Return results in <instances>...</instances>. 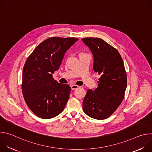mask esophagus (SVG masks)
<instances>
[{
    "label": "esophagus",
    "instance_id": "esophagus-1",
    "mask_svg": "<svg viewBox=\"0 0 152 152\" xmlns=\"http://www.w3.org/2000/svg\"><path fill=\"white\" fill-rule=\"evenodd\" d=\"M78 88H79V86H77V85H72L71 86V88H72V90H76V89H77Z\"/></svg>",
    "mask_w": 152,
    "mask_h": 152
}]
</instances>
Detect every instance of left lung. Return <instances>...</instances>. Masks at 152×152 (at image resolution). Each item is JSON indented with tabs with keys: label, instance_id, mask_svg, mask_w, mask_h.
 <instances>
[{
	"label": "left lung",
	"instance_id": "8db88e82",
	"mask_svg": "<svg viewBox=\"0 0 152 152\" xmlns=\"http://www.w3.org/2000/svg\"><path fill=\"white\" fill-rule=\"evenodd\" d=\"M91 50L93 70L100 77L98 87L87 90L83 100V110L89 117L103 120L110 117L121 103L127 86V75L118 51L99 38L82 39Z\"/></svg>",
	"mask_w": 152,
	"mask_h": 152
}]
</instances>
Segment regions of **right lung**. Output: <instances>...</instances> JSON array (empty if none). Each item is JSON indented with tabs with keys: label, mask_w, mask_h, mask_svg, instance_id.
Here are the masks:
<instances>
[{
	"label": "right lung",
	"mask_w": 152,
	"mask_h": 152,
	"mask_svg": "<svg viewBox=\"0 0 152 152\" xmlns=\"http://www.w3.org/2000/svg\"><path fill=\"white\" fill-rule=\"evenodd\" d=\"M78 40L74 37H50L34 49L27 58L21 89L25 101L37 116L49 119L64 110L71 87L58 83L52 73L61 66L64 53Z\"/></svg>",
	"instance_id": "right-lung-1"
}]
</instances>
